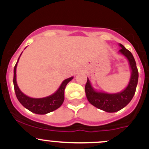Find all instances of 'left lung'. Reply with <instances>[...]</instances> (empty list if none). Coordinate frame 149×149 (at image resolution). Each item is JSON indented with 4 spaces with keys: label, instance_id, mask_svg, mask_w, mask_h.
<instances>
[{
    "label": "left lung",
    "instance_id": "8db88e82",
    "mask_svg": "<svg viewBox=\"0 0 149 149\" xmlns=\"http://www.w3.org/2000/svg\"><path fill=\"white\" fill-rule=\"evenodd\" d=\"M120 46L121 49L119 52L127 58L132 70L130 81L125 89L118 94L97 92L91 87L88 79H87L85 86V92L88 101L96 107L107 112H118L131 101L136 92L139 80V70L133 55L123 45L120 44Z\"/></svg>",
    "mask_w": 149,
    "mask_h": 149
}]
</instances>
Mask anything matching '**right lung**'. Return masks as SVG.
Here are the masks:
<instances>
[{
  "instance_id": "add662e5",
  "label": "right lung",
  "mask_w": 149,
  "mask_h": 149,
  "mask_svg": "<svg viewBox=\"0 0 149 149\" xmlns=\"http://www.w3.org/2000/svg\"><path fill=\"white\" fill-rule=\"evenodd\" d=\"M18 59V61H19ZM17 61V63H18ZM17 63L15 65L13 69V86L15 93L19 102L22 104L25 108L31 112L39 115H45L47 113L52 112L62 105L64 101V91L67 84L73 79V77L69 78L63 81L58 91L52 95L47 97L40 99H34L29 97L24 94L18 87L16 80V70Z\"/></svg>"
}]
</instances>
